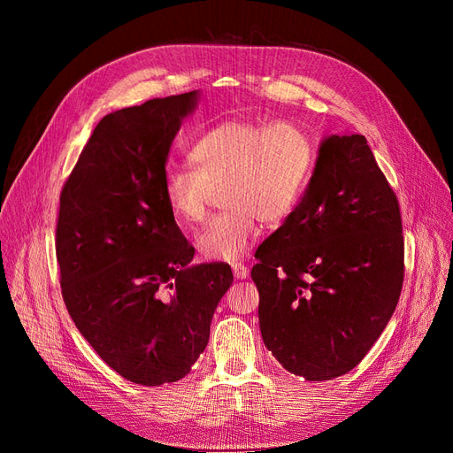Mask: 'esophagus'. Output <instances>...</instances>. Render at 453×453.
<instances>
[{
    "label": "esophagus",
    "instance_id": "obj_1",
    "mask_svg": "<svg viewBox=\"0 0 453 453\" xmlns=\"http://www.w3.org/2000/svg\"><path fill=\"white\" fill-rule=\"evenodd\" d=\"M233 274H235L237 280H244V279H248V267L242 264H235L233 265Z\"/></svg>",
    "mask_w": 453,
    "mask_h": 453
}]
</instances>
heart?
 I'll return each mask as SVG.
<instances>
[{
    "label": "heart",
    "mask_w": 453,
    "mask_h": 453,
    "mask_svg": "<svg viewBox=\"0 0 453 453\" xmlns=\"http://www.w3.org/2000/svg\"><path fill=\"white\" fill-rule=\"evenodd\" d=\"M194 169L171 167L164 197L182 224L207 214L212 189L222 207L196 244L211 261H237L261 235V220L280 224L294 212L314 167V141L303 126L279 120H224L207 129L188 152Z\"/></svg>",
    "instance_id": "b5f03b06"
}]
</instances>
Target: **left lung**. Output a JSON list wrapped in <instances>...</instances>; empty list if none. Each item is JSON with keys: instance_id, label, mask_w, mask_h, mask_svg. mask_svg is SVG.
<instances>
[{"instance_id": "1", "label": "left lung", "mask_w": 453, "mask_h": 453, "mask_svg": "<svg viewBox=\"0 0 453 453\" xmlns=\"http://www.w3.org/2000/svg\"><path fill=\"white\" fill-rule=\"evenodd\" d=\"M259 329L311 382L352 371L386 329L404 279L399 201L363 135H329L284 224L256 250Z\"/></svg>"}]
</instances>
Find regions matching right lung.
<instances>
[{
  "instance_id": "right-lung-1",
  "label": "right lung",
  "mask_w": 453,
  "mask_h": 453,
  "mask_svg": "<svg viewBox=\"0 0 453 453\" xmlns=\"http://www.w3.org/2000/svg\"><path fill=\"white\" fill-rule=\"evenodd\" d=\"M199 92L156 97L101 119L60 196L56 257L67 312L126 380L162 386L203 354L227 264L192 265L164 197L169 149Z\"/></svg>"
}]
</instances>
